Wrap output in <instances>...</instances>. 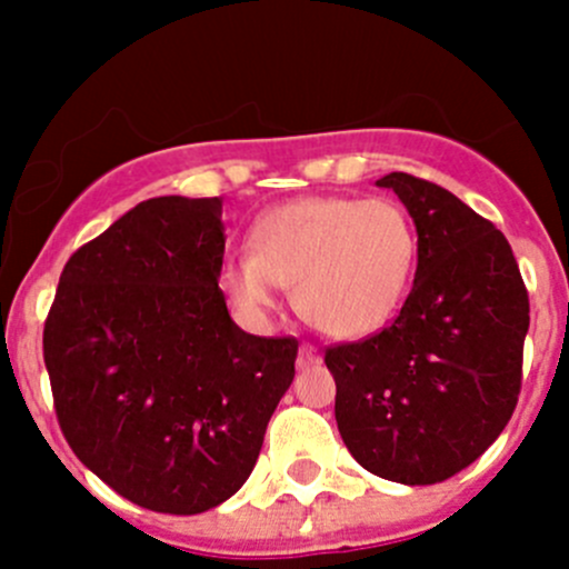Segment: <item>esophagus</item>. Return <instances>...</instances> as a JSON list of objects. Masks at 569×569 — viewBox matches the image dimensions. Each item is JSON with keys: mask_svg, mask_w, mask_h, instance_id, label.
I'll use <instances>...</instances> for the list:
<instances>
[{"mask_svg": "<svg viewBox=\"0 0 569 569\" xmlns=\"http://www.w3.org/2000/svg\"><path fill=\"white\" fill-rule=\"evenodd\" d=\"M321 363V355L313 343H302L300 355H297V369H308V366Z\"/></svg>", "mask_w": 569, "mask_h": 569, "instance_id": "34e87169", "label": "esophagus"}]
</instances>
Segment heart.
<instances>
[{"label": "heart", "instance_id": "heart-1", "mask_svg": "<svg viewBox=\"0 0 569 569\" xmlns=\"http://www.w3.org/2000/svg\"><path fill=\"white\" fill-rule=\"evenodd\" d=\"M250 252L228 256L220 286L250 319L278 300V286L332 338H366L399 313L416 272L418 237L391 198L313 194L263 211L250 228Z\"/></svg>", "mask_w": 569, "mask_h": 569}]
</instances>
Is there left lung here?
Instances as JSON below:
<instances>
[{
	"instance_id": "obj_1",
	"label": "left lung",
	"mask_w": 569,
	"mask_h": 569,
	"mask_svg": "<svg viewBox=\"0 0 569 569\" xmlns=\"http://www.w3.org/2000/svg\"><path fill=\"white\" fill-rule=\"evenodd\" d=\"M418 233L399 317L327 347L336 421L349 455L399 485H435L503 432L523 380L529 291L507 237L449 189L388 173Z\"/></svg>"
}]
</instances>
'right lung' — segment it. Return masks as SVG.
Returning a JSON list of instances; mask_svg holds the SVG:
<instances>
[{
  "instance_id": "1",
  "label": "right lung",
  "mask_w": 569,
  "mask_h": 569,
  "mask_svg": "<svg viewBox=\"0 0 569 569\" xmlns=\"http://www.w3.org/2000/svg\"><path fill=\"white\" fill-rule=\"evenodd\" d=\"M222 252L220 198L142 200L68 258L46 317L68 446L151 512L228 501L295 380L297 338L250 336L228 313Z\"/></svg>"
}]
</instances>
